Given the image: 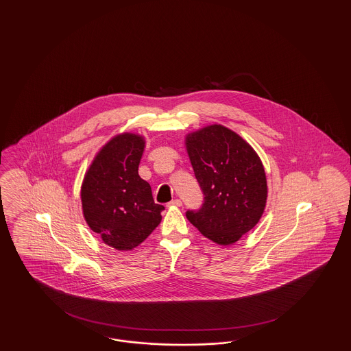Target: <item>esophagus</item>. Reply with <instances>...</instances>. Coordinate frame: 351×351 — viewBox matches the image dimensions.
<instances>
[{
	"label": "esophagus",
	"mask_w": 351,
	"mask_h": 351,
	"mask_svg": "<svg viewBox=\"0 0 351 351\" xmlns=\"http://www.w3.org/2000/svg\"><path fill=\"white\" fill-rule=\"evenodd\" d=\"M168 206H182V200L175 199V200H172L168 204Z\"/></svg>",
	"instance_id": "1"
}]
</instances>
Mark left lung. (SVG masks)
<instances>
[{
  "label": "left lung",
  "mask_w": 351,
  "mask_h": 351,
  "mask_svg": "<svg viewBox=\"0 0 351 351\" xmlns=\"http://www.w3.org/2000/svg\"><path fill=\"white\" fill-rule=\"evenodd\" d=\"M185 149L205 196L200 209L185 216L208 239L233 245L265 212L268 189L262 160L241 135L218 123L186 134Z\"/></svg>",
  "instance_id": "obj_1"
}]
</instances>
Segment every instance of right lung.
Returning a JSON list of instances; mask_svg holds the SVG:
<instances>
[{
	"label": "right lung",
	"mask_w": 351,
	"mask_h": 351,
	"mask_svg": "<svg viewBox=\"0 0 351 351\" xmlns=\"http://www.w3.org/2000/svg\"><path fill=\"white\" fill-rule=\"evenodd\" d=\"M145 147L143 135L117 134L101 147L84 175V218L105 245L118 251L139 246L160 223L165 210L154 202L150 184L138 173Z\"/></svg>",
	"instance_id": "1"
}]
</instances>
